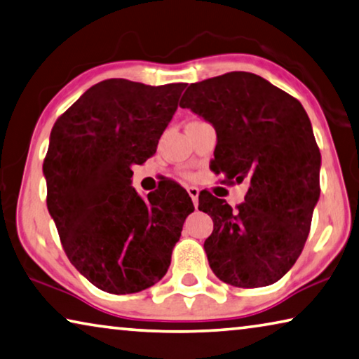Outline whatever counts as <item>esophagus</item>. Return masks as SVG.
Masks as SVG:
<instances>
[{
	"label": "esophagus",
	"mask_w": 359,
	"mask_h": 359,
	"mask_svg": "<svg viewBox=\"0 0 359 359\" xmlns=\"http://www.w3.org/2000/svg\"><path fill=\"white\" fill-rule=\"evenodd\" d=\"M187 191H189V195L191 198L193 204H195V208H198V196H200V190H198L196 187H187Z\"/></svg>",
	"instance_id": "esophagus-1"
}]
</instances>
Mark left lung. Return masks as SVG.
<instances>
[{
  "label": "left lung",
  "instance_id": "1",
  "mask_svg": "<svg viewBox=\"0 0 359 359\" xmlns=\"http://www.w3.org/2000/svg\"><path fill=\"white\" fill-rule=\"evenodd\" d=\"M180 107L217 133L215 172L249 182L236 209L200 195L198 208L214 222L204 241L210 270L236 287L270 286L299 259L320 200L321 155L310 118L297 99L248 72L190 84Z\"/></svg>",
  "mask_w": 359,
  "mask_h": 359
}]
</instances>
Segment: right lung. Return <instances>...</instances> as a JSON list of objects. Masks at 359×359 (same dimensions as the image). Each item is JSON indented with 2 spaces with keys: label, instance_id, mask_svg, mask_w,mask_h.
Masks as SVG:
<instances>
[{
  "label": "right lung",
  "instance_id": "obj_1",
  "mask_svg": "<svg viewBox=\"0 0 359 359\" xmlns=\"http://www.w3.org/2000/svg\"><path fill=\"white\" fill-rule=\"evenodd\" d=\"M185 86L105 79L50 130L43 164L49 214L68 260L105 292H140L161 280L195 210L175 182L147 200L130 187V168L156 151Z\"/></svg>",
  "mask_w": 359,
  "mask_h": 359
}]
</instances>
